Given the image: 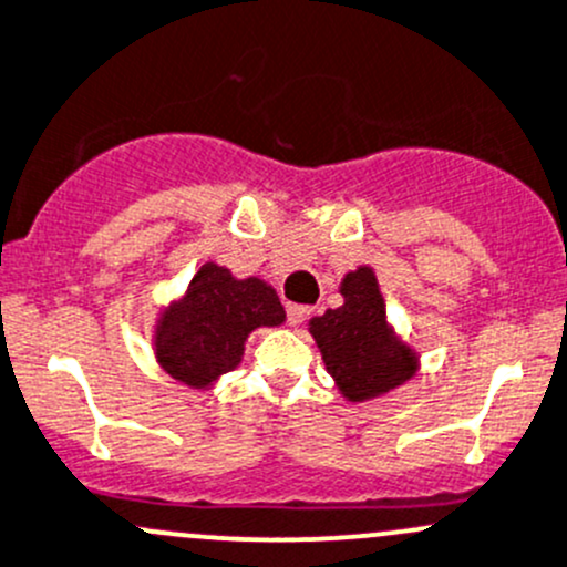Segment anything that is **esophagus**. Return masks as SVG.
Wrapping results in <instances>:
<instances>
[{"label":"esophagus","instance_id":"34e87169","mask_svg":"<svg viewBox=\"0 0 567 567\" xmlns=\"http://www.w3.org/2000/svg\"><path fill=\"white\" fill-rule=\"evenodd\" d=\"M309 315H312V309L303 307V303H288V323L290 326H301Z\"/></svg>","mask_w":567,"mask_h":567}]
</instances>
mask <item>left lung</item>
<instances>
[{"instance_id": "1", "label": "left lung", "mask_w": 567, "mask_h": 567, "mask_svg": "<svg viewBox=\"0 0 567 567\" xmlns=\"http://www.w3.org/2000/svg\"><path fill=\"white\" fill-rule=\"evenodd\" d=\"M339 293L342 307L309 320V333L339 393L348 402H367L413 380L421 367L419 353L391 329L372 268L344 274Z\"/></svg>"}]
</instances>
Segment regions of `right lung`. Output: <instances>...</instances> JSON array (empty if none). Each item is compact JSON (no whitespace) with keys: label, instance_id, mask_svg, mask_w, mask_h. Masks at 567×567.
<instances>
[{"label":"right lung","instance_id":"add662e5","mask_svg":"<svg viewBox=\"0 0 567 567\" xmlns=\"http://www.w3.org/2000/svg\"><path fill=\"white\" fill-rule=\"evenodd\" d=\"M285 323L277 290L258 277L238 279L230 268L204 264L182 299L171 301L154 323L157 363L189 389H212L241 363L255 329Z\"/></svg>","mask_w":567,"mask_h":567}]
</instances>
